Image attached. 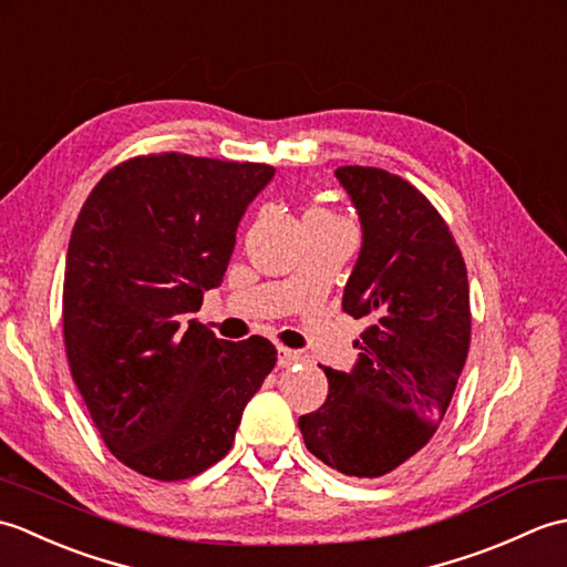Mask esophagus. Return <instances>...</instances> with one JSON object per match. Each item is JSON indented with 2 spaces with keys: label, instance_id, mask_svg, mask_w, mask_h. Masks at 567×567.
Segmentation results:
<instances>
[{
  "label": "esophagus",
  "instance_id": "34e87169",
  "mask_svg": "<svg viewBox=\"0 0 567 567\" xmlns=\"http://www.w3.org/2000/svg\"><path fill=\"white\" fill-rule=\"evenodd\" d=\"M299 360H302V355L292 351V348L277 346V365H280V368H290V365L299 363Z\"/></svg>",
  "mask_w": 567,
  "mask_h": 567
}]
</instances>
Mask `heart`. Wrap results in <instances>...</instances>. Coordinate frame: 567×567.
<instances>
[{
	"label": "heart",
	"mask_w": 567,
	"mask_h": 567,
	"mask_svg": "<svg viewBox=\"0 0 567 567\" xmlns=\"http://www.w3.org/2000/svg\"><path fill=\"white\" fill-rule=\"evenodd\" d=\"M307 221H339V219H336V216L331 212H327V209H311L305 216V224Z\"/></svg>",
	"instance_id": "b5f03b06"
}]
</instances>
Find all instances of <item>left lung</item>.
Returning <instances> with one entry per match:
<instances>
[{"instance_id":"obj_1","label":"left lung","mask_w":567,"mask_h":567,"mask_svg":"<svg viewBox=\"0 0 567 567\" xmlns=\"http://www.w3.org/2000/svg\"><path fill=\"white\" fill-rule=\"evenodd\" d=\"M363 226L343 311L365 319L351 372L299 416L309 453L351 477H382L419 453L449 409L470 348L467 270L449 224L400 175L343 165Z\"/></svg>"}]
</instances>
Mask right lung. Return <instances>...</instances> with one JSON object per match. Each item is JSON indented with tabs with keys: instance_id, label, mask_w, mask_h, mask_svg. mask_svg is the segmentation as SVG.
<instances>
[{
	"instance_id": "add662e5",
	"label": "right lung",
	"mask_w": 567,
	"mask_h": 567,
	"mask_svg": "<svg viewBox=\"0 0 567 567\" xmlns=\"http://www.w3.org/2000/svg\"><path fill=\"white\" fill-rule=\"evenodd\" d=\"M275 167L138 155L112 167L72 228L63 336L72 380L106 449L175 483L231 449L275 368L262 336L221 341L187 319L224 280L236 228Z\"/></svg>"
}]
</instances>
